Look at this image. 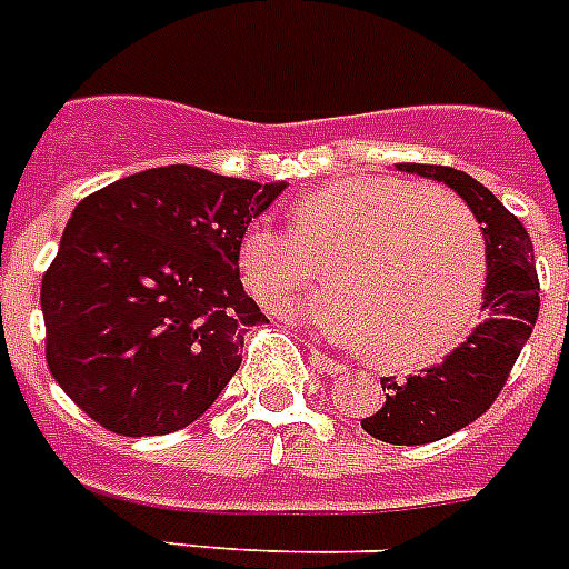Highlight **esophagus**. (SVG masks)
Returning <instances> with one entry per match:
<instances>
[{"label": "esophagus", "instance_id": "esophagus-1", "mask_svg": "<svg viewBox=\"0 0 569 569\" xmlns=\"http://www.w3.org/2000/svg\"><path fill=\"white\" fill-rule=\"evenodd\" d=\"M310 359H313V366H317L319 371L331 373V377H339V373L345 371L342 362H337V359H331V357H328V353L317 351V348H310Z\"/></svg>", "mask_w": 569, "mask_h": 569}]
</instances>
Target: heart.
<instances>
[{
  "mask_svg": "<svg viewBox=\"0 0 569 569\" xmlns=\"http://www.w3.org/2000/svg\"><path fill=\"white\" fill-rule=\"evenodd\" d=\"M331 256L310 322L373 362H435L472 331L487 288V238L446 189L357 174L310 189L290 207V232L252 218L238 238V276L264 308L308 281L305 252Z\"/></svg>",
  "mask_w": 569,
  "mask_h": 569,
  "instance_id": "b5f03b06",
  "label": "heart"
}]
</instances>
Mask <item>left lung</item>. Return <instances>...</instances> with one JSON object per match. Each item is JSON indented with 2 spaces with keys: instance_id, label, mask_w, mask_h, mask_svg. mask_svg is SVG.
Wrapping results in <instances>:
<instances>
[{
  "instance_id": "obj_1",
  "label": "left lung",
  "mask_w": 569,
  "mask_h": 569,
  "mask_svg": "<svg viewBox=\"0 0 569 569\" xmlns=\"http://www.w3.org/2000/svg\"><path fill=\"white\" fill-rule=\"evenodd\" d=\"M397 169L455 189L478 218L489 259L483 319L472 333L437 366L400 382L382 377L386 402L362 420V429L382 443L420 446L455 435L492 406L536 328L541 299L529 232L483 183L451 167L397 163Z\"/></svg>"
}]
</instances>
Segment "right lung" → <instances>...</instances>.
Returning <instances> with one entry per match:
<instances>
[{"label":"right lung","instance_id":"obj_1","mask_svg":"<svg viewBox=\"0 0 569 569\" xmlns=\"http://www.w3.org/2000/svg\"><path fill=\"white\" fill-rule=\"evenodd\" d=\"M279 183L174 163L82 198L42 276L53 380L123 437L196 423L267 317L238 276V238Z\"/></svg>","mask_w":569,"mask_h":569}]
</instances>
